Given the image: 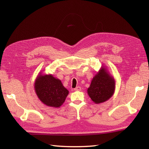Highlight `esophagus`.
Wrapping results in <instances>:
<instances>
[{"label": "esophagus", "mask_w": 149, "mask_h": 149, "mask_svg": "<svg viewBox=\"0 0 149 149\" xmlns=\"http://www.w3.org/2000/svg\"><path fill=\"white\" fill-rule=\"evenodd\" d=\"M81 88L80 86H77L76 88H74V91H81Z\"/></svg>", "instance_id": "obj_1"}]
</instances>
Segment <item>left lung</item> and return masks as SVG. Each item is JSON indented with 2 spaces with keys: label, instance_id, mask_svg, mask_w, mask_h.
I'll return each mask as SVG.
<instances>
[{
  "label": "left lung",
  "instance_id": "8db88e82",
  "mask_svg": "<svg viewBox=\"0 0 149 149\" xmlns=\"http://www.w3.org/2000/svg\"><path fill=\"white\" fill-rule=\"evenodd\" d=\"M116 88V81L106 68L102 66L98 73L94 76L87 92L91 100L100 104L113 96Z\"/></svg>",
  "mask_w": 149,
  "mask_h": 149
}]
</instances>
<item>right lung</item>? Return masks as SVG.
I'll list each match as a JSON object with an SVG mask.
<instances>
[{
	"label": "right lung",
	"instance_id": "right-lung-1",
	"mask_svg": "<svg viewBox=\"0 0 149 149\" xmlns=\"http://www.w3.org/2000/svg\"><path fill=\"white\" fill-rule=\"evenodd\" d=\"M36 94L45 105L52 107H60L65 101L69 91L64 87L61 81L52 74L40 73L34 84Z\"/></svg>",
	"mask_w": 149,
	"mask_h": 149
}]
</instances>
